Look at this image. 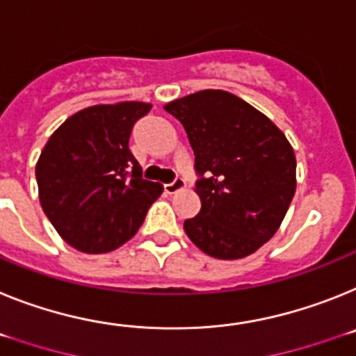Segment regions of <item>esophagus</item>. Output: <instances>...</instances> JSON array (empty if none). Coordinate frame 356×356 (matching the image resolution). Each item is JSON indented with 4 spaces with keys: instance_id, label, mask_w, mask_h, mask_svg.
Listing matches in <instances>:
<instances>
[{
    "instance_id": "obj_1",
    "label": "esophagus",
    "mask_w": 356,
    "mask_h": 356,
    "mask_svg": "<svg viewBox=\"0 0 356 356\" xmlns=\"http://www.w3.org/2000/svg\"><path fill=\"white\" fill-rule=\"evenodd\" d=\"M186 186V182L182 181V179H175L174 182H170V184H165V191L166 193H170V195H172V193H175V191H179V190H182V188Z\"/></svg>"
}]
</instances>
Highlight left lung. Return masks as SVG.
Returning <instances> with one entry per match:
<instances>
[{"label": "left lung", "instance_id": "left-lung-1", "mask_svg": "<svg viewBox=\"0 0 356 356\" xmlns=\"http://www.w3.org/2000/svg\"><path fill=\"white\" fill-rule=\"evenodd\" d=\"M195 154L200 213L184 231L218 259L252 254L280 229L296 193V154L264 113L236 95L204 89L165 105Z\"/></svg>", "mask_w": 356, "mask_h": 356}]
</instances>
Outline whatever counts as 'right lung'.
Listing matches in <instances>:
<instances>
[{"label": "right lung", "mask_w": 356, "mask_h": 356, "mask_svg": "<svg viewBox=\"0 0 356 356\" xmlns=\"http://www.w3.org/2000/svg\"><path fill=\"white\" fill-rule=\"evenodd\" d=\"M152 109L116 102L79 111L49 136L35 165L42 211L64 242L104 254L129 242L163 193L141 177L129 148L132 127Z\"/></svg>", "instance_id": "add662e5"}]
</instances>
